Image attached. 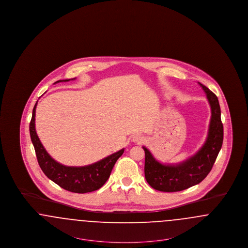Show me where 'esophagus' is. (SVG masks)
<instances>
[{"label":"esophagus","mask_w":248,"mask_h":248,"mask_svg":"<svg viewBox=\"0 0 248 248\" xmlns=\"http://www.w3.org/2000/svg\"><path fill=\"white\" fill-rule=\"evenodd\" d=\"M145 140H146V139L142 135H136L132 138V141L136 142V143H143Z\"/></svg>","instance_id":"obj_1"}]
</instances>
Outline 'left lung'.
<instances>
[{
	"instance_id": "left-lung-1",
	"label": "left lung",
	"mask_w": 248,
	"mask_h": 248,
	"mask_svg": "<svg viewBox=\"0 0 248 248\" xmlns=\"http://www.w3.org/2000/svg\"><path fill=\"white\" fill-rule=\"evenodd\" d=\"M206 94L211 108V120L206 140L200 150L188 160L177 165H164L158 162L151 152H145V178L154 189L174 192L189 189L202 181L212 169L223 142V124L217 95L206 86L198 83Z\"/></svg>"
}]
</instances>
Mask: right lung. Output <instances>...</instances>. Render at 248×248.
Instances as JSON below:
<instances>
[{"label": "right lung", "instance_id": "obj_1", "mask_svg": "<svg viewBox=\"0 0 248 248\" xmlns=\"http://www.w3.org/2000/svg\"><path fill=\"white\" fill-rule=\"evenodd\" d=\"M75 79V78H74ZM73 80V79H71ZM69 82L70 80H63ZM63 81H58L56 83ZM37 102L32 110V117L30 123V134L34 146L36 157L39 165L45 175L58 184L61 188L76 193H86L100 189L105 183L116 161L124 154V149L106 158L84 166H66L54 160L40 141L35 130V110Z\"/></svg>", "mask_w": 248, "mask_h": 248}]
</instances>
